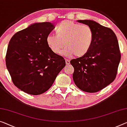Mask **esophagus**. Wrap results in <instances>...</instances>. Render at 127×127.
<instances>
[{
  "label": "esophagus",
  "instance_id": "1",
  "mask_svg": "<svg viewBox=\"0 0 127 127\" xmlns=\"http://www.w3.org/2000/svg\"><path fill=\"white\" fill-rule=\"evenodd\" d=\"M65 62H66V65H69V64H70V61H69V60L66 59L65 60Z\"/></svg>",
  "mask_w": 127,
  "mask_h": 127
}]
</instances>
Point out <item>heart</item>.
I'll return each instance as SVG.
<instances>
[{
	"mask_svg": "<svg viewBox=\"0 0 127 127\" xmlns=\"http://www.w3.org/2000/svg\"><path fill=\"white\" fill-rule=\"evenodd\" d=\"M56 34H49L46 42L54 53L58 54L65 45L67 48L61 54L66 57H82L89 51L94 40L91 27L70 20H64L56 28Z\"/></svg>",
	"mask_w": 127,
	"mask_h": 127,
	"instance_id": "obj_1",
	"label": "heart"
}]
</instances>
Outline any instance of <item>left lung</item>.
<instances>
[{
    "label": "left lung",
    "instance_id": "8db88e82",
    "mask_svg": "<svg viewBox=\"0 0 127 127\" xmlns=\"http://www.w3.org/2000/svg\"><path fill=\"white\" fill-rule=\"evenodd\" d=\"M78 22L91 27L94 40L89 51L82 57L73 59V78L81 90L96 93L115 79L121 54L117 37L111 29L91 20Z\"/></svg>",
    "mask_w": 127,
    "mask_h": 127
}]
</instances>
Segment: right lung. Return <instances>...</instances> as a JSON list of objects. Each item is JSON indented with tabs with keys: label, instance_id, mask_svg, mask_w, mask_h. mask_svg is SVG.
<instances>
[{
	"label": "right lung",
	"instance_id": "add662e5",
	"mask_svg": "<svg viewBox=\"0 0 127 127\" xmlns=\"http://www.w3.org/2000/svg\"><path fill=\"white\" fill-rule=\"evenodd\" d=\"M50 22L36 23L12 37L5 63L17 88L31 95H40L52 86L66 65L65 60L53 53L46 38L54 29Z\"/></svg>",
	"mask_w": 127,
	"mask_h": 127
}]
</instances>
